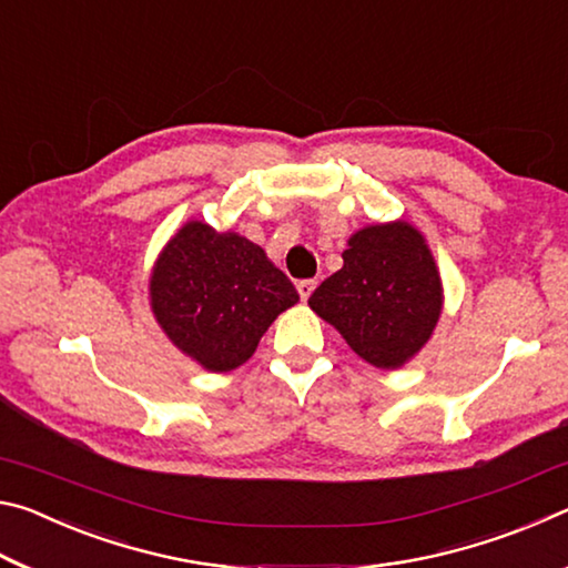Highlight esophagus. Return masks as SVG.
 Returning a JSON list of instances; mask_svg holds the SVG:
<instances>
[{
    "mask_svg": "<svg viewBox=\"0 0 568 568\" xmlns=\"http://www.w3.org/2000/svg\"><path fill=\"white\" fill-rule=\"evenodd\" d=\"M315 285H318V283H315V281H301V283H297V293H301L303 301H307V297L313 295Z\"/></svg>",
    "mask_w": 568,
    "mask_h": 568,
    "instance_id": "obj_1",
    "label": "esophagus"
}]
</instances>
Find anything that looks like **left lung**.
<instances>
[{"mask_svg": "<svg viewBox=\"0 0 568 568\" xmlns=\"http://www.w3.org/2000/svg\"><path fill=\"white\" fill-rule=\"evenodd\" d=\"M307 305L365 363L396 371L434 335L444 283L420 230L393 220L355 230L343 267L315 287Z\"/></svg>", "mask_w": 568, "mask_h": 568, "instance_id": "obj_1", "label": "left lung"}]
</instances>
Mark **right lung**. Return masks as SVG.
<instances>
[{
  "mask_svg": "<svg viewBox=\"0 0 568 568\" xmlns=\"http://www.w3.org/2000/svg\"><path fill=\"white\" fill-rule=\"evenodd\" d=\"M301 295L261 245L187 220L150 271V307L180 353L227 373L255 353L277 315Z\"/></svg>",
  "mask_w": 568,
  "mask_h": 568,
  "instance_id": "add662e5",
  "label": "right lung"
}]
</instances>
